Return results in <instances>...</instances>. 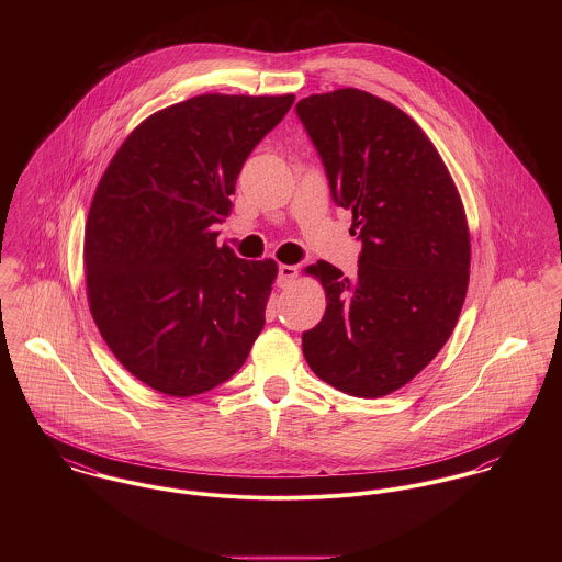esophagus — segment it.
Listing matches in <instances>:
<instances>
[{"mask_svg":"<svg viewBox=\"0 0 562 562\" xmlns=\"http://www.w3.org/2000/svg\"><path fill=\"white\" fill-rule=\"evenodd\" d=\"M296 277H299V268L296 266H288V263L279 266V285L281 288H288Z\"/></svg>","mask_w":562,"mask_h":562,"instance_id":"esophagus-1","label":"esophagus"}]
</instances>
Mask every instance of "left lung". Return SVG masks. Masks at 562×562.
<instances>
[{"instance_id":"left-lung-1","label":"left lung","mask_w":562,"mask_h":562,"mask_svg":"<svg viewBox=\"0 0 562 562\" xmlns=\"http://www.w3.org/2000/svg\"><path fill=\"white\" fill-rule=\"evenodd\" d=\"M296 114L361 240L355 279L328 261L307 268L326 312L303 333V352L335 390L381 398L417 376L457 326L470 283L465 210L435 145L390 101L339 88L301 99Z\"/></svg>"}]
</instances>
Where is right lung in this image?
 <instances>
[{
    "label": "right lung",
    "mask_w": 562,
    "mask_h": 562,
    "mask_svg": "<svg viewBox=\"0 0 562 562\" xmlns=\"http://www.w3.org/2000/svg\"><path fill=\"white\" fill-rule=\"evenodd\" d=\"M294 94H199L143 121L108 164L83 234L94 324L127 372L186 398L229 381L266 324L272 259L216 246L236 179Z\"/></svg>",
    "instance_id": "right-lung-1"
}]
</instances>
